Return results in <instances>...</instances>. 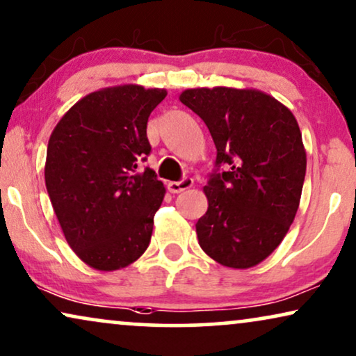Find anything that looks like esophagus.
<instances>
[{"label":"esophagus","mask_w":356,"mask_h":356,"mask_svg":"<svg viewBox=\"0 0 356 356\" xmlns=\"http://www.w3.org/2000/svg\"><path fill=\"white\" fill-rule=\"evenodd\" d=\"M193 186V181L191 177H184L182 181L179 182H169L168 184V191L170 193H181L184 191H187V188H191Z\"/></svg>","instance_id":"1"}]
</instances>
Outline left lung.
Wrapping results in <instances>:
<instances>
[{"mask_svg": "<svg viewBox=\"0 0 356 356\" xmlns=\"http://www.w3.org/2000/svg\"><path fill=\"white\" fill-rule=\"evenodd\" d=\"M181 102L205 122L216 168L197 221L203 252L231 268H250L280 245L295 220L306 149L290 108L257 89H186Z\"/></svg>", "mask_w": 356, "mask_h": 356, "instance_id": "1", "label": "left lung"}]
</instances>
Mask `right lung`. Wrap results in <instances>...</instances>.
Listing matches in <instances>:
<instances>
[{"label": "right lung", "mask_w": 356, "mask_h": 356, "mask_svg": "<svg viewBox=\"0 0 356 356\" xmlns=\"http://www.w3.org/2000/svg\"><path fill=\"white\" fill-rule=\"evenodd\" d=\"M165 89L104 88L78 101L47 146L45 186L66 243L89 267L112 272L148 249L165 188L140 170L151 146L146 123Z\"/></svg>", "instance_id": "add662e5"}]
</instances>
